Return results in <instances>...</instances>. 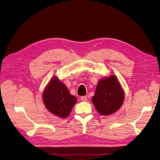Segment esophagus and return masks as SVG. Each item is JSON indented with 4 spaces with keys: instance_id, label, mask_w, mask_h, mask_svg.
Returning a JSON list of instances; mask_svg holds the SVG:
<instances>
[{
    "instance_id": "obj_1",
    "label": "esophagus",
    "mask_w": 160,
    "mask_h": 160,
    "mask_svg": "<svg viewBox=\"0 0 160 160\" xmlns=\"http://www.w3.org/2000/svg\"><path fill=\"white\" fill-rule=\"evenodd\" d=\"M81 100L83 101H87V97L86 96H82L81 97Z\"/></svg>"
}]
</instances>
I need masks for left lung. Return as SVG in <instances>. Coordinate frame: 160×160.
Here are the masks:
<instances>
[{"instance_id": "obj_1", "label": "left lung", "mask_w": 160, "mask_h": 160, "mask_svg": "<svg viewBox=\"0 0 160 160\" xmlns=\"http://www.w3.org/2000/svg\"><path fill=\"white\" fill-rule=\"evenodd\" d=\"M124 93L117 78L112 75L98 82L92 101L101 115L111 114L122 106Z\"/></svg>"}]
</instances>
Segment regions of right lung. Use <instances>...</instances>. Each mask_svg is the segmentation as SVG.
Here are the masks:
<instances>
[{
  "label": "right lung",
  "mask_w": 160,
  "mask_h": 160,
  "mask_svg": "<svg viewBox=\"0 0 160 160\" xmlns=\"http://www.w3.org/2000/svg\"><path fill=\"white\" fill-rule=\"evenodd\" d=\"M43 99L49 112L63 118L69 115L77 102V98L70 94L66 86L55 78L46 87Z\"/></svg>",
  "instance_id": "right-lung-1"
}]
</instances>
